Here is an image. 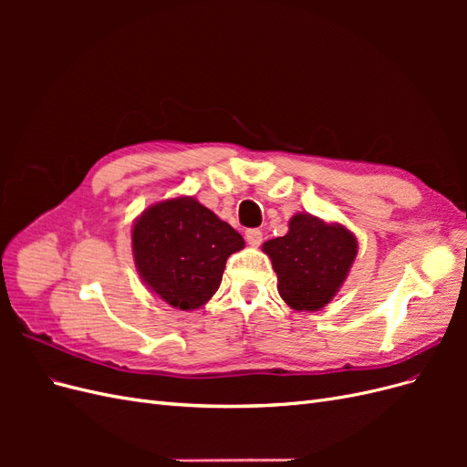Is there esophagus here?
<instances>
[{
  "label": "esophagus",
  "instance_id": "esophagus-1",
  "mask_svg": "<svg viewBox=\"0 0 467 467\" xmlns=\"http://www.w3.org/2000/svg\"><path fill=\"white\" fill-rule=\"evenodd\" d=\"M245 239H247V244L251 247H259L261 242H263V232L257 230V228H251V230L245 232Z\"/></svg>",
  "mask_w": 467,
  "mask_h": 467
}]
</instances>
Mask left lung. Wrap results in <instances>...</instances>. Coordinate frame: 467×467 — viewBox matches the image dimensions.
Listing matches in <instances>:
<instances>
[{"instance_id":"1","label":"left lung","mask_w":467,"mask_h":467,"mask_svg":"<svg viewBox=\"0 0 467 467\" xmlns=\"http://www.w3.org/2000/svg\"><path fill=\"white\" fill-rule=\"evenodd\" d=\"M263 251L273 261L278 294L296 312H317L345 282L358 244L341 223L296 214L285 237L268 239Z\"/></svg>"}]
</instances>
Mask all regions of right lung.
<instances>
[{
	"mask_svg": "<svg viewBox=\"0 0 467 467\" xmlns=\"http://www.w3.org/2000/svg\"><path fill=\"white\" fill-rule=\"evenodd\" d=\"M245 242L192 196L151 204L132 228L140 276L163 302L196 309L216 294L225 261Z\"/></svg>",
	"mask_w": 467,
	"mask_h": 467,
	"instance_id": "add662e5",
	"label": "right lung"
}]
</instances>
